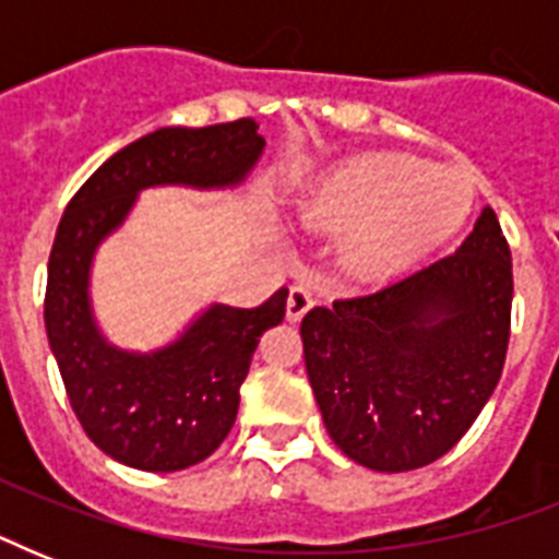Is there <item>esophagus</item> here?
<instances>
[{"instance_id": "obj_1", "label": "esophagus", "mask_w": 559, "mask_h": 559, "mask_svg": "<svg viewBox=\"0 0 559 559\" xmlns=\"http://www.w3.org/2000/svg\"><path fill=\"white\" fill-rule=\"evenodd\" d=\"M316 305L313 289L305 287V284H296V287H289L287 296V322H301V316Z\"/></svg>"}]
</instances>
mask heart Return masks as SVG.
Segmentation results:
<instances>
[{
	"mask_svg": "<svg viewBox=\"0 0 559 559\" xmlns=\"http://www.w3.org/2000/svg\"><path fill=\"white\" fill-rule=\"evenodd\" d=\"M476 202L473 179L459 168H429L400 153H373L342 165L305 202L316 228H348L345 258L362 275H380L450 240Z\"/></svg>",
	"mask_w": 559,
	"mask_h": 559,
	"instance_id": "obj_1",
	"label": "heart"
}]
</instances>
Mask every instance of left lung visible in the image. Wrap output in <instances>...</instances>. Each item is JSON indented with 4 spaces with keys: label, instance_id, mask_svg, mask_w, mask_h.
Segmentation results:
<instances>
[{
    "label": "left lung",
    "instance_id": "obj_1",
    "mask_svg": "<svg viewBox=\"0 0 559 559\" xmlns=\"http://www.w3.org/2000/svg\"><path fill=\"white\" fill-rule=\"evenodd\" d=\"M513 263L487 205L459 252L301 319L305 366L333 443L377 473L432 464L502 377Z\"/></svg>",
    "mask_w": 559,
    "mask_h": 559
}]
</instances>
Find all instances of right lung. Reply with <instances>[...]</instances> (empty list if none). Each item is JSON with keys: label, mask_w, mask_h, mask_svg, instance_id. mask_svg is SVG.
I'll list each match as a JSON object with an SVG mask.
<instances>
[{"label": "right lung", "mask_w": 559, "mask_h": 559, "mask_svg": "<svg viewBox=\"0 0 559 559\" xmlns=\"http://www.w3.org/2000/svg\"><path fill=\"white\" fill-rule=\"evenodd\" d=\"M263 144L252 118L162 127L109 156L60 217L48 258V345L83 432L127 467L174 473L226 441L261 333L287 313V287L252 310L211 305L168 348L130 354L109 345L92 316L95 249L124 223L139 191L237 186Z\"/></svg>", "instance_id": "obj_1"}]
</instances>
